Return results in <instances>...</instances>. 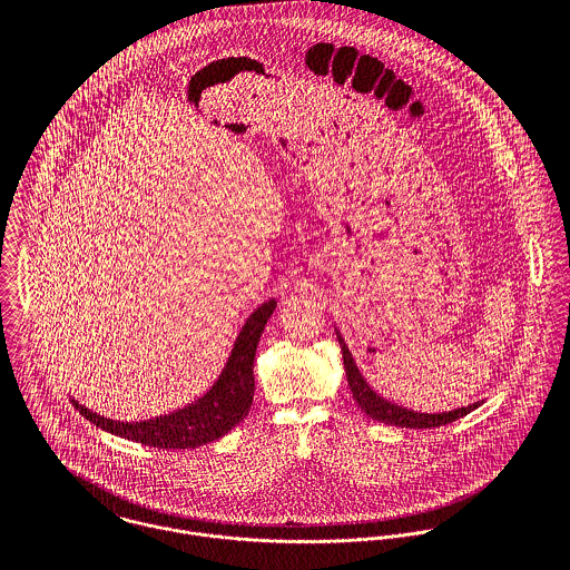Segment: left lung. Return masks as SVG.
Returning <instances> with one entry per match:
<instances>
[{"label": "left lung", "mask_w": 570, "mask_h": 570, "mask_svg": "<svg viewBox=\"0 0 570 570\" xmlns=\"http://www.w3.org/2000/svg\"><path fill=\"white\" fill-rule=\"evenodd\" d=\"M337 333V342H340V348H342V360H344V371H346V380H348V389L353 393V400L355 404L362 407V412H366V416L375 419V421H382V423H389V425H400V428H439V425H445V423H452L465 414H470L474 407L481 406V402L472 404L468 407H459V410H450V412H441V414H428V412H414V410H407V407L397 406V404H391L386 402L384 397H380L368 384L366 380L362 377L360 368L355 366L353 362V355L346 346V342L342 340L340 331Z\"/></svg>", "instance_id": "left-lung-1"}]
</instances>
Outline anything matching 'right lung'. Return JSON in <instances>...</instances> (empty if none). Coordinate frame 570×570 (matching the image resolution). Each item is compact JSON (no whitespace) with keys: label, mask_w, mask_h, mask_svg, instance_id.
Segmentation results:
<instances>
[{"label":"right lung","mask_w":570,"mask_h":570,"mask_svg":"<svg viewBox=\"0 0 570 570\" xmlns=\"http://www.w3.org/2000/svg\"><path fill=\"white\" fill-rule=\"evenodd\" d=\"M276 309V301L263 303L247 321L235 342L233 355L228 357L226 368L222 371L215 386L199 397L195 404H188L177 412L163 414L147 421H114L100 416L75 402L77 410L96 428H102L116 436L158 448V450H188L206 445L228 434L237 423H242L252 406L254 397V353L261 340V333L269 316Z\"/></svg>","instance_id":"obj_1"}]
</instances>
